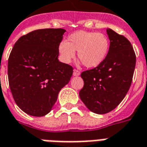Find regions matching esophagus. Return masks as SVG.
Segmentation results:
<instances>
[{"instance_id":"34e87169","label":"esophagus","mask_w":147,"mask_h":147,"mask_svg":"<svg viewBox=\"0 0 147 147\" xmlns=\"http://www.w3.org/2000/svg\"><path fill=\"white\" fill-rule=\"evenodd\" d=\"M80 75V71L77 70V69H74L73 70V76H78Z\"/></svg>"}]
</instances>
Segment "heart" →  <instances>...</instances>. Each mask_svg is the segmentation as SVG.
Here are the masks:
<instances>
[{"label": "heart", "instance_id": "heart-1", "mask_svg": "<svg viewBox=\"0 0 147 147\" xmlns=\"http://www.w3.org/2000/svg\"><path fill=\"white\" fill-rule=\"evenodd\" d=\"M59 53L65 62H69L76 56L88 68L96 67L106 59L110 49V42L103 33L88 31H77L71 34L68 40L59 44Z\"/></svg>", "mask_w": 147, "mask_h": 147}]
</instances>
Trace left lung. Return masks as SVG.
<instances>
[{"label":"left lung","mask_w":147,"mask_h":147,"mask_svg":"<svg viewBox=\"0 0 147 147\" xmlns=\"http://www.w3.org/2000/svg\"><path fill=\"white\" fill-rule=\"evenodd\" d=\"M110 49L100 65L82 71L84 86L79 96L92 112L104 115L119 105L128 93L134 74L136 57L129 40L107 29Z\"/></svg>","instance_id":"1"}]
</instances>
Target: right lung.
Segmentation results:
<instances>
[{
    "instance_id": "1",
    "label": "right lung",
    "mask_w": 147,
    "mask_h": 147,
    "mask_svg": "<svg viewBox=\"0 0 147 147\" xmlns=\"http://www.w3.org/2000/svg\"><path fill=\"white\" fill-rule=\"evenodd\" d=\"M65 32L64 29L34 30L19 38L11 51L10 90L16 104L28 115L48 114L60 90L70 81L73 68L57 59Z\"/></svg>"
}]
</instances>
